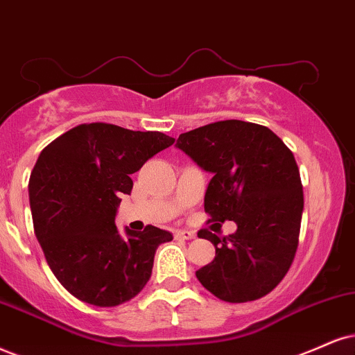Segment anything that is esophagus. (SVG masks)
Returning <instances> with one entry per match:
<instances>
[{"mask_svg": "<svg viewBox=\"0 0 355 355\" xmlns=\"http://www.w3.org/2000/svg\"><path fill=\"white\" fill-rule=\"evenodd\" d=\"M174 237L179 239V240H189V239H194L196 234H194V232H191V230H176Z\"/></svg>", "mask_w": 355, "mask_h": 355, "instance_id": "34e87169", "label": "esophagus"}]
</instances>
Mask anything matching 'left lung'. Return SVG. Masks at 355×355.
<instances>
[{
  "label": "left lung",
  "mask_w": 355,
  "mask_h": 355,
  "mask_svg": "<svg viewBox=\"0 0 355 355\" xmlns=\"http://www.w3.org/2000/svg\"><path fill=\"white\" fill-rule=\"evenodd\" d=\"M176 146L214 174L204 198L209 222L237 230L211 240L216 258L196 271L207 291L227 303L268 295L295 260L303 216V184L290 148L270 128L242 120L209 123L179 135Z\"/></svg>",
  "instance_id": "8db88e82"
}]
</instances>
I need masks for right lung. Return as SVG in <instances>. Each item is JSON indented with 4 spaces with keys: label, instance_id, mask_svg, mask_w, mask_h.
<instances>
[{
    "label": "right lung",
    "instance_id": "1",
    "mask_svg": "<svg viewBox=\"0 0 355 355\" xmlns=\"http://www.w3.org/2000/svg\"><path fill=\"white\" fill-rule=\"evenodd\" d=\"M174 138L110 123L65 131L39 155L29 179L34 234L47 265L71 295L112 308L138 295L151 278L156 248L169 232L146 225L118 234L116 207L137 173Z\"/></svg>",
    "mask_w": 355,
    "mask_h": 355
}]
</instances>
